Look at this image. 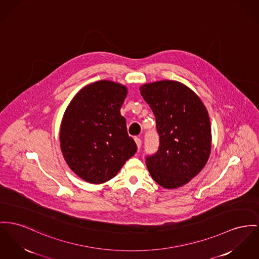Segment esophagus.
<instances>
[{
	"mask_svg": "<svg viewBox=\"0 0 259 259\" xmlns=\"http://www.w3.org/2000/svg\"><path fill=\"white\" fill-rule=\"evenodd\" d=\"M135 141H136V143H137V145H138V148L139 149V148L141 147V143H142L141 139L139 138H135Z\"/></svg>",
	"mask_w": 259,
	"mask_h": 259,
	"instance_id": "esophagus-1",
	"label": "esophagus"
}]
</instances>
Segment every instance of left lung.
Here are the masks:
<instances>
[{"label":"left lung","instance_id":"1","mask_svg":"<svg viewBox=\"0 0 259 259\" xmlns=\"http://www.w3.org/2000/svg\"><path fill=\"white\" fill-rule=\"evenodd\" d=\"M140 94L152 109L159 149L146 157L152 179L165 189L188 184L206 165L211 125L206 108L187 85L175 80L143 84Z\"/></svg>","mask_w":259,"mask_h":259}]
</instances>
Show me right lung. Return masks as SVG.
<instances>
[{
  "mask_svg": "<svg viewBox=\"0 0 259 259\" xmlns=\"http://www.w3.org/2000/svg\"><path fill=\"white\" fill-rule=\"evenodd\" d=\"M126 94L124 85L99 80L79 90L64 114L62 153L71 171L87 183L113 179L138 150L121 115Z\"/></svg>",
  "mask_w": 259,
  "mask_h": 259,
  "instance_id": "right-lung-1",
  "label": "right lung"
}]
</instances>
